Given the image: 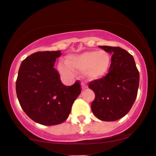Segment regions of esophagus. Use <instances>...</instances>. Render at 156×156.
Returning a JSON list of instances; mask_svg holds the SVG:
<instances>
[{
  "label": "esophagus",
  "instance_id": "34e87169",
  "mask_svg": "<svg viewBox=\"0 0 156 156\" xmlns=\"http://www.w3.org/2000/svg\"><path fill=\"white\" fill-rule=\"evenodd\" d=\"M81 87H82V89L83 90V89H86L87 88V85L83 82V83H81Z\"/></svg>",
  "mask_w": 156,
  "mask_h": 156
}]
</instances>
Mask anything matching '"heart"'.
Returning <instances> with one entry per match:
<instances>
[{"label": "heart", "instance_id": "heart-1", "mask_svg": "<svg viewBox=\"0 0 156 156\" xmlns=\"http://www.w3.org/2000/svg\"><path fill=\"white\" fill-rule=\"evenodd\" d=\"M111 65V57L107 52L87 51L78 55H69L67 64L60 63L58 69L62 74L71 76L73 69L85 71L89 80H97L104 77Z\"/></svg>", "mask_w": 156, "mask_h": 156}]
</instances>
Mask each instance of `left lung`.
Returning a JSON list of instances; mask_svg holds the SVG:
<instances>
[{"label":"left lung","instance_id":"left-lung-1","mask_svg":"<svg viewBox=\"0 0 156 156\" xmlns=\"http://www.w3.org/2000/svg\"><path fill=\"white\" fill-rule=\"evenodd\" d=\"M112 54L108 73L89 82L95 98L91 108L103 121H115L126 115L137 96L139 73L133 55L119 47L100 46Z\"/></svg>","mask_w":156,"mask_h":156}]
</instances>
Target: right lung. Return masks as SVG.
<instances>
[{"mask_svg": "<svg viewBox=\"0 0 156 156\" xmlns=\"http://www.w3.org/2000/svg\"><path fill=\"white\" fill-rule=\"evenodd\" d=\"M58 51H39L21 63L16 80V92L21 108L32 120L44 125L62 123L70 114L81 89L79 80L64 85L53 67Z\"/></svg>", "mask_w": 156, "mask_h": 156, "instance_id": "add662e5", "label": "right lung"}]
</instances>
